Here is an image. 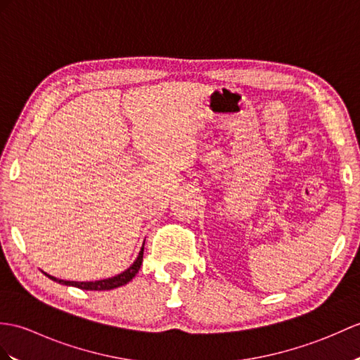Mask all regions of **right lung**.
<instances>
[{
    "label": "right lung",
    "instance_id": "obj_1",
    "mask_svg": "<svg viewBox=\"0 0 360 360\" xmlns=\"http://www.w3.org/2000/svg\"><path fill=\"white\" fill-rule=\"evenodd\" d=\"M142 256H144V245L141 247V252L138 255V257L135 259V262H133L127 270L122 271L121 274H116L113 278H108V279H101V281H91V282H77V281H64V279H56L53 276H50L47 273H44L49 279H52L58 283H61V285H72V287H77L81 290H91V291H104V290H113V288H118L125 285V283H129L133 278H135V274L139 271L141 269V264H142Z\"/></svg>",
    "mask_w": 360,
    "mask_h": 360
}]
</instances>
